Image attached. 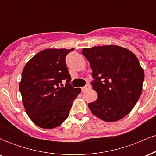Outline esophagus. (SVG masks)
<instances>
[{"label": "esophagus", "instance_id": "1", "mask_svg": "<svg viewBox=\"0 0 156 156\" xmlns=\"http://www.w3.org/2000/svg\"><path fill=\"white\" fill-rule=\"evenodd\" d=\"M91 88L90 85L89 84H87L86 86H84L83 87H82L81 89H82V92H86L87 90H88V89H89Z\"/></svg>", "mask_w": 156, "mask_h": 156}]
</instances>
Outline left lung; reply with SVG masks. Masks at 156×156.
Here are the masks:
<instances>
[{
  "label": "left lung",
  "mask_w": 156,
  "mask_h": 156,
  "mask_svg": "<svg viewBox=\"0 0 156 156\" xmlns=\"http://www.w3.org/2000/svg\"><path fill=\"white\" fill-rule=\"evenodd\" d=\"M82 54L92 69L97 101L89 103L96 117L105 122L122 119L135 106L142 92L144 70L129 50L117 45L83 48Z\"/></svg>",
  "instance_id": "obj_1"
}]
</instances>
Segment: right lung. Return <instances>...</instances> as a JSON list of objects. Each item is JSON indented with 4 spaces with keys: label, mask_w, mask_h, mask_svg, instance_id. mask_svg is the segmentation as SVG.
Returning <instances> with one entry per match:
<instances>
[{
    "label": "right lung",
    "mask_w": 156,
    "mask_h": 156,
    "mask_svg": "<svg viewBox=\"0 0 156 156\" xmlns=\"http://www.w3.org/2000/svg\"><path fill=\"white\" fill-rule=\"evenodd\" d=\"M72 49H46L25 66L19 89L30 119L37 126L51 129L63 123L74 100L81 92L70 84L65 62ZM66 82V85L62 84Z\"/></svg>",
    "instance_id": "obj_1"
}]
</instances>
